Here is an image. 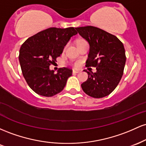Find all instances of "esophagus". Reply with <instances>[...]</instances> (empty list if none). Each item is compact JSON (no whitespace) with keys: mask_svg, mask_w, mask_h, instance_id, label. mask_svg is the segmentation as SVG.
Here are the masks:
<instances>
[{"mask_svg":"<svg viewBox=\"0 0 146 146\" xmlns=\"http://www.w3.org/2000/svg\"><path fill=\"white\" fill-rule=\"evenodd\" d=\"M79 71H75V70H73V74H76V73H78Z\"/></svg>","mask_w":146,"mask_h":146,"instance_id":"1","label":"esophagus"}]
</instances>
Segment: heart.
<instances>
[{"mask_svg": "<svg viewBox=\"0 0 146 146\" xmlns=\"http://www.w3.org/2000/svg\"><path fill=\"white\" fill-rule=\"evenodd\" d=\"M79 66V62H76L75 64V66Z\"/></svg>", "mask_w": 146, "mask_h": 146, "instance_id": "obj_1", "label": "heart"}]
</instances>
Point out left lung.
Returning a JSON list of instances; mask_svg holds the SVG:
<instances>
[{
  "instance_id": "8db88e82",
  "label": "left lung",
  "mask_w": 146,
  "mask_h": 146,
  "mask_svg": "<svg viewBox=\"0 0 146 146\" xmlns=\"http://www.w3.org/2000/svg\"><path fill=\"white\" fill-rule=\"evenodd\" d=\"M75 29L89 44L86 66L96 67L97 71L88 72L86 82L81 84L86 94L94 98L107 96L117 86L124 69V46L116 36L93 26Z\"/></svg>"
}]
</instances>
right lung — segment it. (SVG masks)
<instances>
[{"label":"right lung","mask_w":146,"mask_h":146,"mask_svg":"<svg viewBox=\"0 0 146 146\" xmlns=\"http://www.w3.org/2000/svg\"><path fill=\"white\" fill-rule=\"evenodd\" d=\"M77 33L74 27L48 28L30 37L22 44L18 58L23 75L37 94L52 97L66 86L72 70L60 68L55 74L49 66L56 62L71 37Z\"/></svg>","instance_id":"obj_1"}]
</instances>
